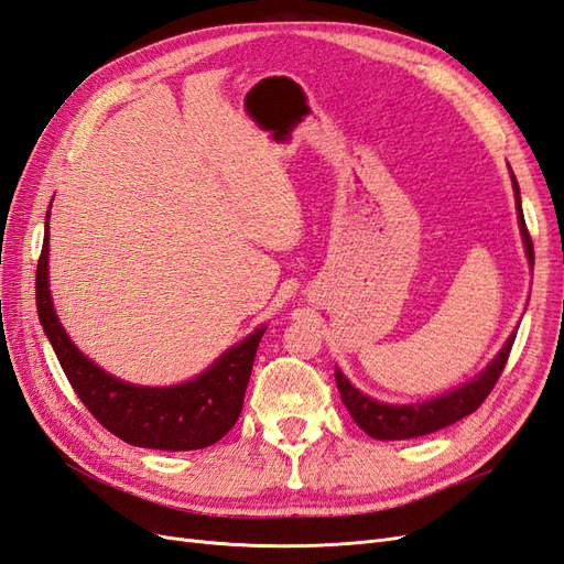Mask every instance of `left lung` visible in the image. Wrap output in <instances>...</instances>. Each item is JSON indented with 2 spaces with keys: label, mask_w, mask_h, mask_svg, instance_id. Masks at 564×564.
<instances>
[{
  "label": "left lung",
  "mask_w": 564,
  "mask_h": 564,
  "mask_svg": "<svg viewBox=\"0 0 564 564\" xmlns=\"http://www.w3.org/2000/svg\"><path fill=\"white\" fill-rule=\"evenodd\" d=\"M512 177V192H514V208H517V223H520V232L524 241L527 261L534 270V247H531V237L524 225V213H522V196L520 185H517V177L510 171ZM517 332H512L503 348L496 354V358L486 365V368L469 379V382L455 387L453 391H446L436 395L430 401H417V403H384L370 399L368 393L356 389L348 377L337 368L334 377H337V387L341 393V401L348 408V413L356 420L358 427L379 441H401V438H415L448 427V424L467 417L469 413L484 403L486 395L491 393L494 384L498 382L500 372H503L510 348L514 344Z\"/></svg>",
  "instance_id": "1"
}]
</instances>
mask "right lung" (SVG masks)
I'll list each match as a JSON object with an SVG mask.
<instances>
[{
    "mask_svg": "<svg viewBox=\"0 0 564 564\" xmlns=\"http://www.w3.org/2000/svg\"><path fill=\"white\" fill-rule=\"evenodd\" d=\"M40 325L73 391L106 430L126 444L156 451H199L216 444L245 405L256 348L265 325L210 362L202 375L173 387L130 384L106 372L70 341L50 292V210L35 280Z\"/></svg>",
    "mask_w": 564,
    "mask_h": 564,
    "instance_id": "right-lung-1",
    "label": "right lung"
}]
</instances>
